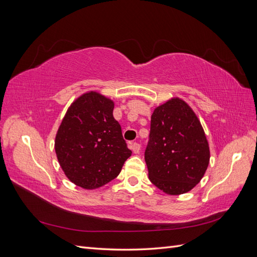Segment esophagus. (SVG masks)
<instances>
[{"label": "esophagus", "instance_id": "esophagus-1", "mask_svg": "<svg viewBox=\"0 0 257 257\" xmlns=\"http://www.w3.org/2000/svg\"><path fill=\"white\" fill-rule=\"evenodd\" d=\"M131 149L133 150L134 153H139V151H141V145H139L138 143H133L131 145Z\"/></svg>", "mask_w": 257, "mask_h": 257}]
</instances>
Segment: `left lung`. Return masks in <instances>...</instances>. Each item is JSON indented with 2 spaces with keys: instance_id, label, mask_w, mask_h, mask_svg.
Listing matches in <instances>:
<instances>
[{
  "instance_id": "left-lung-1",
  "label": "left lung",
  "mask_w": 257,
  "mask_h": 257,
  "mask_svg": "<svg viewBox=\"0 0 257 257\" xmlns=\"http://www.w3.org/2000/svg\"><path fill=\"white\" fill-rule=\"evenodd\" d=\"M210 151L203 126L181 98L154 109L145 161L150 181L168 195L191 191L204 177Z\"/></svg>"
}]
</instances>
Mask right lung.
Listing matches in <instances>:
<instances>
[{
    "instance_id": "add662e5",
    "label": "right lung",
    "mask_w": 257,
    "mask_h": 257,
    "mask_svg": "<svg viewBox=\"0 0 257 257\" xmlns=\"http://www.w3.org/2000/svg\"><path fill=\"white\" fill-rule=\"evenodd\" d=\"M110 98L90 91L67 109L54 141L65 176L85 190L103 186L118 176L131 155Z\"/></svg>"
}]
</instances>
